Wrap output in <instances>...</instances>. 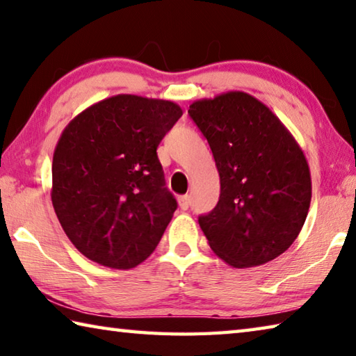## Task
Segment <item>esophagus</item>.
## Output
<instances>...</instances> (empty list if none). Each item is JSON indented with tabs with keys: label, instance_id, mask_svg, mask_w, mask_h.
I'll list each match as a JSON object with an SVG mask.
<instances>
[{
	"label": "esophagus",
	"instance_id": "obj_1",
	"mask_svg": "<svg viewBox=\"0 0 356 356\" xmlns=\"http://www.w3.org/2000/svg\"><path fill=\"white\" fill-rule=\"evenodd\" d=\"M190 204H191V199H190V196H188V194L179 197V205H180V208H182V210H188V208H190Z\"/></svg>",
	"mask_w": 356,
	"mask_h": 356
}]
</instances>
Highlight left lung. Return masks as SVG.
I'll use <instances>...</instances> for the list:
<instances>
[{"mask_svg":"<svg viewBox=\"0 0 356 356\" xmlns=\"http://www.w3.org/2000/svg\"><path fill=\"white\" fill-rule=\"evenodd\" d=\"M210 145L220 196L199 225L228 266H261L298 238L312 199L307 160L271 111L245 92L194 102L188 109Z\"/></svg>","mask_w":356,"mask_h":356,"instance_id":"1","label":"left lung"}]
</instances>
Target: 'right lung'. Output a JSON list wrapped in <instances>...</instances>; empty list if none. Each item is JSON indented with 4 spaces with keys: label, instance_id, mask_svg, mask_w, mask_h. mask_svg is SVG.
Segmentation results:
<instances>
[{
    "label": "right lung",
    "instance_id": "obj_1",
    "mask_svg": "<svg viewBox=\"0 0 356 356\" xmlns=\"http://www.w3.org/2000/svg\"><path fill=\"white\" fill-rule=\"evenodd\" d=\"M180 117L172 102L115 95L63 131L54 152L52 204L88 259L127 270L154 252L177 210L157 148Z\"/></svg>",
    "mask_w": 356,
    "mask_h": 356
}]
</instances>
